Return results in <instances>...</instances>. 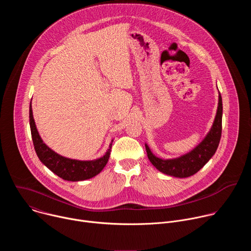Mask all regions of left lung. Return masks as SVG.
I'll return each instance as SVG.
<instances>
[{"label": "left lung", "instance_id": "left-lung-1", "mask_svg": "<svg viewBox=\"0 0 251 251\" xmlns=\"http://www.w3.org/2000/svg\"><path fill=\"white\" fill-rule=\"evenodd\" d=\"M223 121V100L219 95V106L213 124L204 139L191 152L175 159H161L155 156L149 146L145 144L148 159L152 165L163 174L176 176L188 177L199 172L216 153L221 137Z\"/></svg>", "mask_w": 251, "mask_h": 251}]
</instances>
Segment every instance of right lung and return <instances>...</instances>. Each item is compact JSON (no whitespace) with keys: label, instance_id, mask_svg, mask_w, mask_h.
Listing matches in <instances>:
<instances>
[{"label":"right lung","instance_id":"add662e5","mask_svg":"<svg viewBox=\"0 0 251 251\" xmlns=\"http://www.w3.org/2000/svg\"><path fill=\"white\" fill-rule=\"evenodd\" d=\"M29 126L34 150L39 159L52 173H54L65 181L78 182L88 180V178L98 175L104 169L107 162L109 160L113 140L111 141L109 149L106 151L105 155L92 161H79L69 159L55 153L45 144L38 132L32 116L31 102L29 104Z\"/></svg>","mask_w":251,"mask_h":251}]
</instances>
